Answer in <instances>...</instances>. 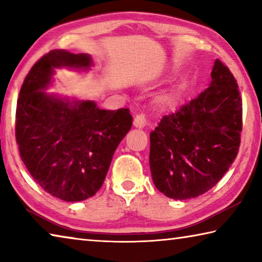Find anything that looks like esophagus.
<instances>
[{
    "mask_svg": "<svg viewBox=\"0 0 262 262\" xmlns=\"http://www.w3.org/2000/svg\"><path fill=\"white\" fill-rule=\"evenodd\" d=\"M145 123H147V121H145L144 115L142 114H137L134 118V120H133V126L135 128H140V129L145 126Z\"/></svg>",
    "mask_w": 262,
    "mask_h": 262,
    "instance_id": "obj_1",
    "label": "esophagus"
}]
</instances>
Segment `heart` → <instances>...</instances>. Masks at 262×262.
Returning a JSON list of instances; mask_svg holds the SVG:
<instances>
[{
	"label": "heart",
	"instance_id": "obj_1",
	"mask_svg": "<svg viewBox=\"0 0 262 262\" xmlns=\"http://www.w3.org/2000/svg\"><path fill=\"white\" fill-rule=\"evenodd\" d=\"M164 103H165V104L168 105V106H172V105H173V104L176 103V98H174V97L168 96V97H166L165 99H164Z\"/></svg>",
	"mask_w": 262,
	"mask_h": 262
}]
</instances>
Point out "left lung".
Here are the masks:
<instances>
[{"mask_svg":"<svg viewBox=\"0 0 262 262\" xmlns=\"http://www.w3.org/2000/svg\"><path fill=\"white\" fill-rule=\"evenodd\" d=\"M243 128L238 84L220 60L211 82L150 133V171L159 192L174 200L206 193L237 157Z\"/></svg>","mask_w":262,"mask_h":262,"instance_id":"8db88e82","label":"left lung"}]
</instances>
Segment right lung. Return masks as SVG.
Masks as SVG:
<instances>
[{
    "label": "right lung",
    "mask_w": 262,
    "mask_h": 262,
    "mask_svg": "<svg viewBox=\"0 0 262 262\" xmlns=\"http://www.w3.org/2000/svg\"><path fill=\"white\" fill-rule=\"evenodd\" d=\"M91 66L89 54L53 50L31 68L17 100L15 132L21 161L45 192L67 202L98 192L115 149L133 125L128 108L100 110L95 101L43 92L55 68Z\"/></svg>",
    "instance_id": "right-lung-1"
}]
</instances>
